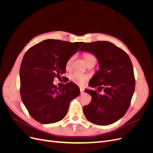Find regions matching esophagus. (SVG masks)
Wrapping results in <instances>:
<instances>
[{
  "label": "esophagus",
  "instance_id": "esophagus-1",
  "mask_svg": "<svg viewBox=\"0 0 153 153\" xmlns=\"http://www.w3.org/2000/svg\"><path fill=\"white\" fill-rule=\"evenodd\" d=\"M80 92H81V94H83L84 93V89H82V88H80Z\"/></svg>",
  "mask_w": 153,
  "mask_h": 153
}]
</instances>
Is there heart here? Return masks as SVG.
I'll list each match as a JSON object with an SVG mask.
<instances>
[{
    "instance_id": "obj_1",
    "label": "heart",
    "mask_w": 153,
    "mask_h": 153,
    "mask_svg": "<svg viewBox=\"0 0 153 153\" xmlns=\"http://www.w3.org/2000/svg\"><path fill=\"white\" fill-rule=\"evenodd\" d=\"M75 55H72L70 57H69L66 61V68H69L71 67V64L75 59ZM84 58L85 62L88 64L90 62H91L93 60H96V58L94 57V56L93 55L89 54V53H85L84 55ZM89 76L86 75H84V74H82L78 72H75L72 73L71 75H70L69 76V79H70L73 82L75 83V84L79 85H82L84 84V83L88 80L89 79Z\"/></svg>"
}]
</instances>
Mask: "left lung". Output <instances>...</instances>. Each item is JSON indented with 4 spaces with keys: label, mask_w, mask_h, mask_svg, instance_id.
I'll use <instances>...</instances> for the list:
<instances>
[{
    "label": "left lung",
    "mask_w": 153,
    "mask_h": 153,
    "mask_svg": "<svg viewBox=\"0 0 153 153\" xmlns=\"http://www.w3.org/2000/svg\"><path fill=\"white\" fill-rule=\"evenodd\" d=\"M79 50L94 55L100 68L89 83L97 91L85 90L92 97L90 103L83 107L85 116L98 125L113 124L127 112L135 91L130 58L123 50L108 41L85 43ZM102 90L103 95L99 93Z\"/></svg>",
    "instance_id": "1"
}]
</instances>
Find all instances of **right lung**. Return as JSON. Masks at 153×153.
<instances>
[{"instance_id": "1", "label": "right lung", "mask_w": 153, "mask_h": 153, "mask_svg": "<svg viewBox=\"0 0 153 153\" xmlns=\"http://www.w3.org/2000/svg\"><path fill=\"white\" fill-rule=\"evenodd\" d=\"M83 43L47 39L25 53L20 69V95L36 121L41 124L60 121L66 115L70 101L79 96V87L73 82L59 88L53 82L65 73L67 60Z\"/></svg>"}]
</instances>
